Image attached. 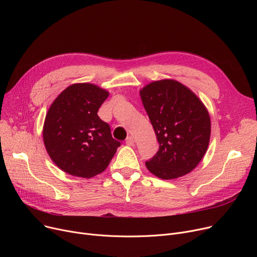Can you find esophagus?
<instances>
[{
    "label": "esophagus",
    "mask_w": 257,
    "mask_h": 257,
    "mask_svg": "<svg viewBox=\"0 0 257 257\" xmlns=\"http://www.w3.org/2000/svg\"><path fill=\"white\" fill-rule=\"evenodd\" d=\"M126 145L129 146V147L134 146V140H133V138H131V137L127 138V140H126Z\"/></svg>",
    "instance_id": "obj_1"
}]
</instances>
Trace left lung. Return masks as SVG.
<instances>
[{
  "instance_id": "1",
  "label": "left lung",
  "mask_w": 257,
  "mask_h": 257,
  "mask_svg": "<svg viewBox=\"0 0 257 257\" xmlns=\"http://www.w3.org/2000/svg\"><path fill=\"white\" fill-rule=\"evenodd\" d=\"M140 94L159 143L156 155L146 163L147 169L165 180L192 172L210 140V116L203 102L173 79L153 81Z\"/></svg>"
}]
</instances>
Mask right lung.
Masks as SVG:
<instances>
[{"instance_id": "1", "label": "right lung", "mask_w": 257, "mask_h": 257, "mask_svg": "<svg viewBox=\"0 0 257 257\" xmlns=\"http://www.w3.org/2000/svg\"><path fill=\"white\" fill-rule=\"evenodd\" d=\"M108 96L96 84L75 83L58 94L46 114V150L53 163L72 176L88 179L102 173L120 145L98 115Z\"/></svg>"}]
</instances>
